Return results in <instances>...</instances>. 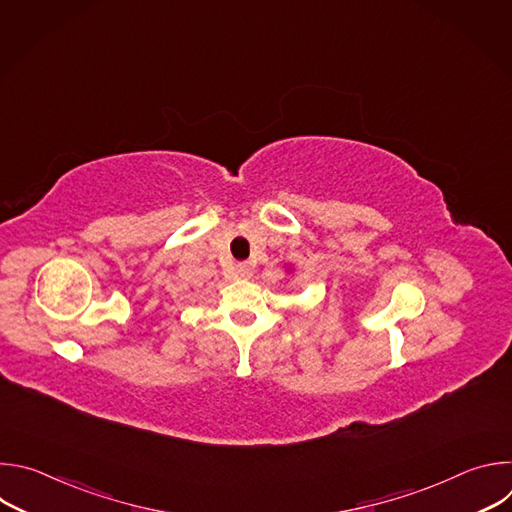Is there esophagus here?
Listing matches in <instances>:
<instances>
[{"label": "esophagus", "instance_id": "34e87169", "mask_svg": "<svg viewBox=\"0 0 512 512\" xmlns=\"http://www.w3.org/2000/svg\"><path fill=\"white\" fill-rule=\"evenodd\" d=\"M233 275L239 277V279H247V277L251 275V267H249L247 263H237V265L233 267Z\"/></svg>", "mask_w": 512, "mask_h": 512}]
</instances>
